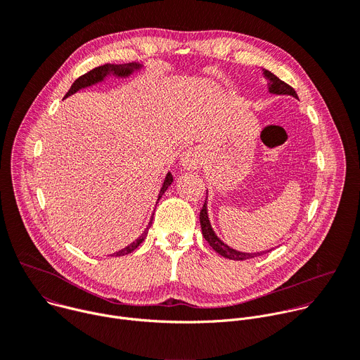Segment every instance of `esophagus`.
Listing matches in <instances>:
<instances>
[{"mask_svg":"<svg viewBox=\"0 0 360 360\" xmlns=\"http://www.w3.org/2000/svg\"><path fill=\"white\" fill-rule=\"evenodd\" d=\"M179 164L186 171H195L202 165V157L198 149L191 148L182 152V155L179 158Z\"/></svg>","mask_w":360,"mask_h":360,"instance_id":"obj_1","label":"esophagus"}]
</instances>
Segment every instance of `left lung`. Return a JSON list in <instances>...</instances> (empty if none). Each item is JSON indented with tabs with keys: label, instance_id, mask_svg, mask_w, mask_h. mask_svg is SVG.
<instances>
[{
	"label": "left lung",
	"instance_id": "obj_1",
	"mask_svg": "<svg viewBox=\"0 0 360 360\" xmlns=\"http://www.w3.org/2000/svg\"><path fill=\"white\" fill-rule=\"evenodd\" d=\"M264 72V78L268 79V92L269 94H276V95H290L293 98H297L295 89L292 86H289L286 82H283L282 79H279L275 74H272L271 71L261 68ZM208 195V191H207ZM199 221H200V228H202V235L203 238L208 240V243L214 248V250H217L221 256L226 259H232V261H245V259H250V258H256V256H261L269 250H264V252H253V253H248V252H240L236 250L233 248H231L229 245H226L214 231L211 221H210V215H208V200H205L200 215H199Z\"/></svg>",
	"mask_w": 360,
	"mask_h": 360
}]
</instances>
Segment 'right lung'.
<instances>
[{"label": "right lung", "mask_w": 360, "mask_h": 360, "mask_svg": "<svg viewBox=\"0 0 360 360\" xmlns=\"http://www.w3.org/2000/svg\"><path fill=\"white\" fill-rule=\"evenodd\" d=\"M142 68H143V65L139 64V63H129V64H105V65L96 67V68L91 70L89 72L84 74L82 77H79L78 79H75L74 84L71 85L70 91L67 92V95H65L64 98H68V96L74 95L75 92H78V91H81V89H85V88H88V86H92V85L104 82L108 77L128 78V77H131L132 74L139 72ZM172 182H174L172 174L168 172L167 176H165V179H164L162 188H161V191H160V193H158V200L162 198V195H164L165 191L171 186ZM157 203H158V202H157ZM152 215H153V214H152ZM152 219H153V217H150L149 224H148V226L145 228V231H143L132 243H129L128 246L122 248L121 250L112 253L111 256H124V255H128V253H131L132 250H135V249L142 243V240L146 238L148 231H149V228H150V225H152Z\"/></svg>", "instance_id": "obj_1"}]
</instances>
